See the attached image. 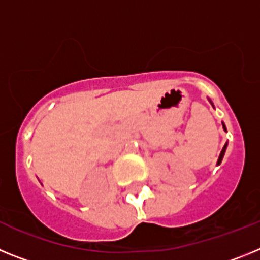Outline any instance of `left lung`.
<instances>
[{
	"instance_id": "obj_1",
	"label": "left lung",
	"mask_w": 260,
	"mask_h": 260,
	"mask_svg": "<svg viewBox=\"0 0 260 260\" xmlns=\"http://www.w3.org/2000/svg\"><path fill=\"white\" fill-rule=\"evenodd\" d=\"M211 104H212V103H211ZM222 127H224V130H225V132H226V127H225V125H224V123H222ZM226 146H228V143H225V146L222 147L221 153H220V156H219V160H217V165H220V164H221V160H222V157H224V153H225V150H226Z\"/></svg>"
}]
</instances>
